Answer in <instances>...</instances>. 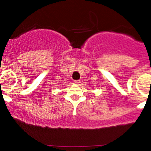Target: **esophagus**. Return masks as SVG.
<instances>
[{
	"instance_id": "34e87169",
	"label": "esophagus",
	"mask_w": 151,
	"mask_h": 151,
	"mask_svg": "<svg viewBox=\"0 0 151 151\" xmlns=\"http://www.w3.org/2000/svg\"><path fill=\"white\" fill-rule=\"evenodd\" d=\"M74 82H75L76 84H79V83H81V81H80V80H75V81H74Z\"/></svg>"
}]
</instances>
